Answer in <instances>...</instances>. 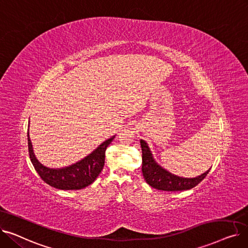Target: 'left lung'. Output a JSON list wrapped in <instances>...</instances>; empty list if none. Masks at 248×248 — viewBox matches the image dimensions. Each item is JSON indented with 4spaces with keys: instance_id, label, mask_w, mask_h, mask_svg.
I'll use <instances>...</instances> for the list:
<instances>
[{
    "instance_id": "8db88e82",
    "label": "left lung",
    "mask_w": 248,
    "mask_h": 248,
    "mask_svg": "<svg viewBox=\"0 0 248 248\" xmlns=\"http://www.w3.org/2000/svg\"><path fill=\"white\" fill-rule=\"evenodd\" d=\"M142 153L141 172L147 183L158 190L162 191H184L197 186L209 173L210 169L202 175L195 178H183L168 172L155 161L153 154L144 140H140Z\"/></svg>"
}]
</instances>
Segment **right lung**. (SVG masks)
I'll list each match as a JSON object with an SVG mask.
<instances>
[{"label": "right lung", "instance_id": "obj_1", "mask_svg": "<svg viewBox=\"0 0 248 248\" xmlns=\"http://www.w3.org/2000/svg\"><path fill=\"white\" fill-rule=\"evenodd\" d=\"M114 138L115 136L104 140L93 153L75 164L54 169L46 167L38 161L34 154L28 129L29 155L35 170L45 183L60 190H80L93 184L102 171L106 150Z\"/></svg>", "mask_w": 248, "mask_h": 248}]
</instances>
